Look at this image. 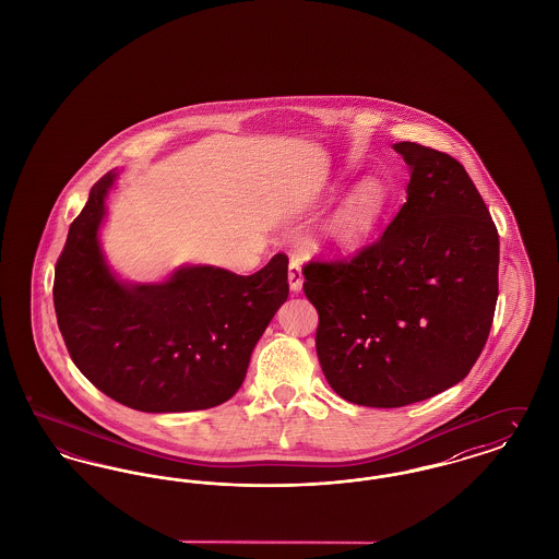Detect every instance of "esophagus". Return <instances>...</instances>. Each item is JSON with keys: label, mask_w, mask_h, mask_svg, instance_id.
Here are the masks:
<instances>
[{"label": "esophagus", "mask_w": 559, "mask_h": 559, "mask_svg": "<svg viewBox=\"0 0 559 559\" xmlns=\"http://www.w3.org/2000/svg\"><path fill=\"white\" fill-rule=\"evenodd\" d=\"M301 285H304V274H301V264L297 258H292L289 262V287L292 292H301Z\"/></svg>", "instance_id": "obj_1"}]
</instances>
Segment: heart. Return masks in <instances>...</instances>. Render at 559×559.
Listing matches in <instances>:
<instances>
[{"label":"heart","mask_w":559,"mask_h":559,"mask_svg":"<svg viewBox=\"0 0 559 559\" xmlns=\"http://www.w3.org/2000/svg\"><path fill=\"white\" fill-rule=\"evenodd\" d=\"M385 205V192L377 182H365L346 199V203L326 224V239L342 251L356 249L369 237Z\"/></svg>","instance_id":"heart-1"}]
</instances>
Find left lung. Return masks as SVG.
<instances>
[{
	"instance_id": "1",
	"label": "left lung",
	"mask_w": 559,
	"mask_h": 559,
	"mask_svg": "<svg viewBox=\"0 0 559 559\" xmlns=\"http://www.w3.org/2000/svg\"><path fill=\"white\" fill-rule=\"evenodd\" d=\"M394 151L411 180L385 233L354 255L301 267L329 385L374 408L421 402L463 381L499 297V233L465 167L415 142Z\"/></svg>"
}]
</instances>
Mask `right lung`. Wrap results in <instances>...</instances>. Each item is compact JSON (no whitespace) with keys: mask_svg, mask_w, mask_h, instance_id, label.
Listing matches in <instances>:
<instances>
[{"mask_svg":"<svg viewBox=\"0 0 559 559\" xmlns=\"http://www.w3.org/2000/svg\"><path fill=\"white\" fill-rule=\"evenodd\" d=\"M115 171L73 219L53 270V310L67 349L108 399L142 413L212 408L237 394L251 352L289 295V258L251 276L178 270L163 285H123L108 272L98 226Z\"/></svg>","mask_w":559,"mask_h":559,"instance_id":"obj_1","label":"right lung"}]
</instances>
